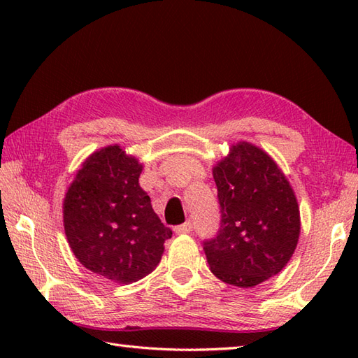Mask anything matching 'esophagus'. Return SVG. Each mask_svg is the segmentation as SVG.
I'll list each match as a JSON object with an SVG mask.
<instances>
[{"instance_id": "34e87169", "label": "esophagus", "mask_w": 358, "mask_h": 358, "mask_svg": "<svg viewBox=\"0 0 358 358\" xmlns=\"http://www.w3.org/2000/svg\"><path fill=\"white\" fill-rule=\"evenodd\" d=\"M173 231H175V234H189V232L192 231V223L191 222H186V223L175 227Z\"/></svg>"}]
</instances>
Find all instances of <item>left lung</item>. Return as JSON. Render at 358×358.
Returning <instances> with one entry per match:
<instances>
[{"label": "left lung", "instance_id": "left-lung-1", "mask_svg": "<svg viewBox=\"0 0 358 358\" xmlns=\"http://www.w3.org/2000/svg\"><path fill=\"white\" fill-rule=\"evenodd\" d=\"M218 191L220 229L204 240L210 271L227 285L254 287L277 275L300 237L295 194L277 163L240 141L212 169Z\"/></svg>", "mask_w": 358, "mask_h": 358}]
</instances>
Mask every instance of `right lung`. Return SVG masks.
I'll return each mask as SVG.
<instances>
[{"label":"right lung","instance_id":"right-lung-1","mask_svg":"<svg viewBox=\"0 0 358 358\" xmlns=\"http://www.w3.org/2000/svg\"><path fill=\"white\" fill-rule=\"evenodd\" d=\"M141 171L138 159L113 144L83 163L64 196V232L73 255L115 283L146 277L172 237L140 187Z\"/></svg>","mask_w":358,"mask_h":358}]
</instances>
